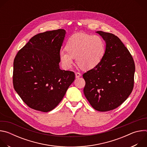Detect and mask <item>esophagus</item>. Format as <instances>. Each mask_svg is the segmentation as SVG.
Segmentation results:
<instances>
[{"instance_id": "esophagus-1", "label": "esophagus", "mask_w": 147, "mask_h": 147, "mask_svg": "<svg viewBox=\"0 0 147 147\" xmlns=\"http://www.w3.org/2000/svg\"><path fill=\"white\" fill-rule=\"evenodd\" d=\"M75 74H76V78H78V77H81V74L80 72H76Z\"/></svg>"}]
</instances>
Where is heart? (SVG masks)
Masks as SVG:
<instances>
[{
  "label": "heart",
  "instance_id": "heart-1",
  "mask_svg": "<svg viewBox=\"0 0 147 147\" xmlns=\"http://www.w3.org/2000/svg\"><path fill=\"white\" fill-rule=\"evenodd\" d=\"M105 52V44L98 35L78 33L67 40L66 49H61L59 56L65 68H70L76 58L77 65L83 69L95 67L101 61Z\"/></svg>",
  "mask_w": 147,
  "mask_h": 147
}]
</instances>
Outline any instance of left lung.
<instances>
[{"label":"left lung","instance_id":"obj_1","mask_svg":"<svg viewBox=\"0 0 147 147\" xmlns=\"http://www.w3.org/2000/svg\"><path fill=\"white\" fill-rule=\"evenodd\" d=\"M96 33L105 41V52L98 65L83 74L84 93L94 109L107 112L119 107L131 93L135 64L117 36L101 31Z\"/></svg>","mask_w":147,"mask_h":147}]
</instances>
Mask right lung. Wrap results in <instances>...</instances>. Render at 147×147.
Listing matches in <instances>:
<instances>
[{"label": "right lung", "mask_w": 147, "mask_h": 147, "mask_svg": "<svg viewBox=\"0 0 147 147\" xmlns=\"http://www.w3.org/2000/svg\"><path fill=\"white\" fill-rule=\"evenodd\" d=\"M65 34L63 29L36 34L14 58V88L31 109L43 112L53 110L75 79L74 72L59 66Z\"/></svg>", "instance_id": "add662e5"}]
</instances>
